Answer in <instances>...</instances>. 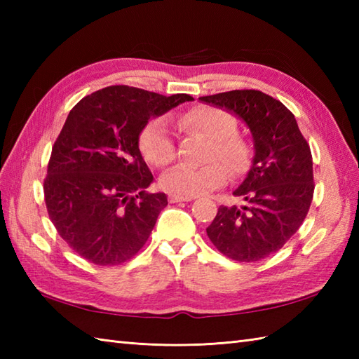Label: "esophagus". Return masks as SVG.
<instances>
[{"instance_id":"esophagus-1","label":"esophagus","mask_w":359,"mask_h":359,"mask_svg":"<svg viewBox=\"0 0 359 359\" xmlns=\"http://www.w3.org/2000/svg\"><path fill=\"white\" fill-rule=\"evenodd\" d=\"M193 201V197H185V196H175V194H170V202L171 203H177V202H189Z\"/></svg>"}]
</instances>
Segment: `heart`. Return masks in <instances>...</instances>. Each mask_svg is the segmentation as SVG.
Instances as JSON below:
<instances>
[{
  "instance_id": "b5f03b06",
  "label": "heart",
  "mask_w": 359,
  "mask_h": 359,
  "mask_svg": "<svg viewBox=\"0 0 359 359\" xmlns=\"http://www.w3.org/2000/svg\"><path fill=\"white\" fill-rule=\"evenodd\" d=\"M175 125L187 134H199L210 140L203 166L179 165L163 174V189L175 196L193 197L222 187L226 172L231 179L245 175L253 162V148L242 137L233 114L211 104H199L175 117ZM139 148L147 162L165 168L177 156L174 137L163 118H152L139 134Z\"/></svg>"
}]
</instances>
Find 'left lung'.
Returning <instances> with one entry per match:
<instances>
[{"mask_svg":"<svg viewBox=\"0 0 359 359\" xmlns=\"http://www.w3.org/2000/svg\"><path fill=\"white\" fill-rule=\"evenodd\" d=\"M238 114L255 139L247 179L233 193L242 207L220 205L207 234L220 253L257 262L276 253L299 230L313 201V158L292 111L256 89L201 97Z\"/></svg>","mask_w":359,"mask_h":359,"instance_id":"1","label":"left lung"}]
</instances>
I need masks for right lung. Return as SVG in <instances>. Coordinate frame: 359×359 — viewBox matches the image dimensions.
<instances>
[{"label":"right lung","mask_w":359,"mask_h":359,"mask_svg":"<svg viewBox=\"0 0 359 359\" xmlns=\"http://www.w3.org/2000/svg\"><path fill=\"white\" fill-rule=\"evenodd\" d=\"M191 100L116 85L71 109L52 147L43 189L60 238L88 262L120 265L147 243L168 199L147 191L152 174L139 134L151 117Z\"/></svg>","instance_id":"obj_1"}]
</instances>
